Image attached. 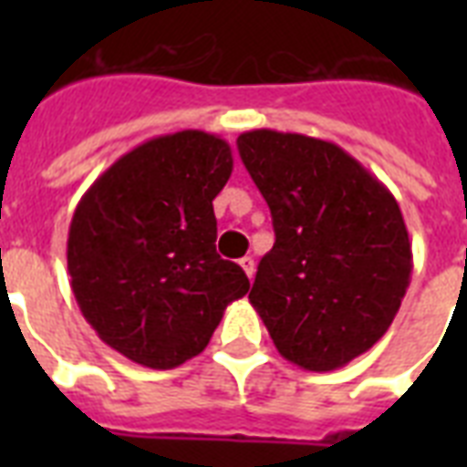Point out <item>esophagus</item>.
I'll list each match as a JSON object with an SVG mask.
<instances>
[{
	"label": "esophagus",
	"instance_id": "1",
	"mask_svg": "<svg viewBox=\"0 0 467 467\" xmlns=\"http://www.w3.org/2000/svg\"><path fill=\"white\" fill-rule=\"evenodd\" d=\"M240 266H242V269H244V274H247V276H249V281H252V276H254V271H256L254 259H252V256H242Z\"/></svg>",
	"mask_w": 467,
	"mask_h": 467
}]
</instances>
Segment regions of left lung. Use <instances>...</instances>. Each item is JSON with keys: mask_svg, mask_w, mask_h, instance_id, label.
<instances>
[{"mask_svg": "<svg viewBox=\"0 0 467 467\" xmlns=\"http://www.w3.org/2000/svg\"><path fill=\"white\" fill-rule=\"evenodd\" d=\"M237 150L276 233L249 303L284 358L341 368L388 332L410 285L398 201L334 142L262 128L242 133Z\"/></svg>", "mask_w": 467, "mask_h": 467, "instance_id": "1", "label": "left lung"}]
</instances>
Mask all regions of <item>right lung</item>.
Returning a JSON list of instances; mask_svg holds the SVG:
<instances>
[{"label": "right lung", "instance_id": "add662e5", "mask_svg": "<svg viewBox=\"0 0 467 467\" xmlns=\"http://www.w3.org/2000/svg\"><path fill=\"white\" fill-rule=\"evenodd\" d=\"M233 150L203 130L160 135L91 183L69 223V285L99 339L167 370L208 347L247 274L215 252L213 198Z\"/></svg>", "mask_w": 467, "mask_h": 467}]
</instances>
